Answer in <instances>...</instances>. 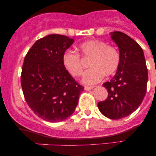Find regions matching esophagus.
<instances>
[{"label":"esophagus","mask_w":156,"mask_h":156,"mask_svg":"<svg viewBox=\"0 0 156 156\" xmlns=\"http://www.w3.org/2000/svg\"><path fill=\"white\" fill-rule=\"evenodd\" d=\"M94 87H84V89L87 91H89V90H91V89H92Z\"/></svg>","instance_id":"34e87169"}]
</instances>
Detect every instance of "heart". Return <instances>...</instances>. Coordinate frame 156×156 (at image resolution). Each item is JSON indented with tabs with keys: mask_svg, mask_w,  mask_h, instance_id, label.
Masks as SVG:
<instances>
[{
	"mask_svg": "<svg viewBox=\"0 0 156 156\" xmlns=\"http://www.w3.org/2000/svg\"><path fill=\"white\" fill-rule=\"evenodd\" d=\"M80 53L83 58H92L89 62L91 69L84 73L83 83L92 85L99 83L105 75L113 76L117 73L120 64V55L115 48L104 41L92 39L79 45ZM63 64L67 72L73 77L78 78L83 73V65L79 53L67 51L62 57Z\"/></svg>",
	"mask_w": 156,
	"mask_h": 156,
	"instance_id": "1",
	"label": "heart"
}]
</instances>
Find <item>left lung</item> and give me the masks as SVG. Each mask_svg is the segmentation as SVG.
Segmentation results:
<instances>
[{"label": "left lung", "mask_w": 156, "mask_h": 156, "mask_svg": "<svg viewBox=\"0 0 156 156\" xmlns=\"http://www.w3.org/2000/svg\"><path fill=\"white\" fill-rule=\"evenodd\" d=\"M111 37L119 47L120 64L115 76L103 87L108 98L98 103L105 117L119 119L138 108L145 96L148 73L142 48L129 36L114 31Z\"/></svg>", "instance_id": "1"}]
</instances>
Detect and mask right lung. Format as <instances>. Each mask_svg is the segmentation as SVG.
<instances>
[{
	"label": "right lung",
	"mask_w": 156,
	"mask_h": 156,
	"mask_svg": "<svg viewBox=\"0 0 156 156\" xmlns=\"http://www.w3.org/2000/svg\"><path fill=\"white\" fill-rule=\"evenodd\" d=\"M74 39L51 34L38 39L24 58L21 87L27 104L39 118L58 122L72 115L84 87L64 67L62 57Z\"/></svg>",
	"instance_id": "1"
}]
</instances>
